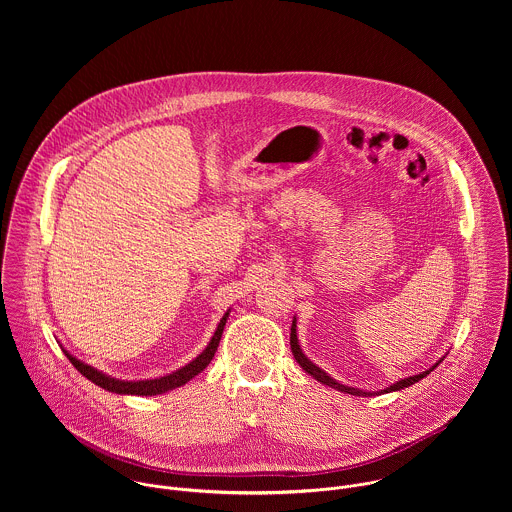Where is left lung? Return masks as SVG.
Returning <instances> with one entry per match:
<instances>
[{
	"mask_svg": "<svg viewBox=\"0 0 512 512\" xmlns=\"http://www.w3.org/2000/svg\"><path fill=\"white\" fill-rule=\"evenodd\" d=\"M290 345H292V353L293 359L297 361V365L301 366L307 374H311L317 382H321V384H325V386H331V388H335V390H339V392H345V394H353V396H378V394H388V392H396V390H402V388H408V386H412V384H416V382H420L424 376H428L436 366L445 359V357H441L438 363L434 366H430V368H426L424 372H420V374H414V376H408V378H400V380H396L394 384H390V386H386L384 390H376V392H368V390H363V388H355V386H347V384H341V382H337L331 374H327L323 368H319V366L315 365L313 361H309L307 359V355L301 351V347H299V339H297V319L293 317L292 321V333H290Z\"/></svg>",
	"mask_w": 512,
	"mask_h": 512,
	"instance_id": "obj_1",
	"label": "left lung"
}]
</instances>
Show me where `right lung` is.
I'll list each match as a JSON object with an SVG mask.
<instances>
[{
  "mask_svg": "<svg viewBox=\"0 0 512 512\" xmlns=\"http://www.w3.org/2000/svg\"><path fill=\"white\" fill-rule=\"evenodd\" d=\"M230 315V309L222 315L219 325H217V331L215 335L211 337L209 345L205 347V351L195 357L191 363H187L177 370H173L171 374H165V376H159V378H147V380H122V378H114L94 366L86 365L82 363L80 359H76L74 355H71L65 347H63V353L67 355V359L73 363L74 368L86 376L90 382H94L96 386L108 390V392H116V394H134V396H155V394H165L169 390H175L183 384H187L191 378H195L199 372H203L209 363L213 361L215 353H217V347H219L220 337H222V331H224V325H226V319Z\"/></svg>",
  "mask_w": 512,
  "mask_h": 512,
  "instance_id": "1",
  "label": "right lung"
}]
</instances>
